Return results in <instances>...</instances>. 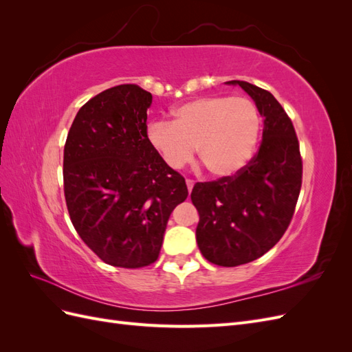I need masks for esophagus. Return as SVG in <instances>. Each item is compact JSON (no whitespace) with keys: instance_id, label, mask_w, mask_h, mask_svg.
I'll list each match as a JSON object with an SVG mask.
<instances>
[{"instance_id":"esophagus-1","label":"esophagus","mask_w":352,"mask_h":352,"mask_svg":"<svg viewBox=\"0 0 352 352\" xmlns=\"http://www.w3.org/2000/svg\"><path fill=\"white\" fill-rule=\"evenodd\" d=\"M194 180L192 179H186V186H188V190L190 192V190H192V188H194Z\"/></svg>"}]
</instances>
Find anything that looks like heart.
Masks as SVG:
<instances>
[{
	"instance_id": "1",
	"label": "heart",
	"mask_w": 352,
	"mask_h": 352,
	"mask_svg": "<svg viewBox=\"0 0 352 352\" xmlns=\"http://www.w3.org/2000/svg\"><path fill=\"white\" fill-rule=\"evenodd\" d=\"M261 117L243 97L197 98L173 110V122L148 124L146 140L170 168L199 160L216 177L238 173L251 160L258 141Z\"/></svg>"
}]
</instances>
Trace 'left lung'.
Listing matches in <instances>:
<instances>
[{"mask_svg":"<svg viewBox=\"0 0 352 352\" xmlns=\"http://www.w3.org/2000/svg\"><path fill=\"white\" fill-rule=\"evenodd\" d=\"M251 95L264 117L258 151L238 173L195 184L197 242L217 265L236 267L260 258L292 220L302 184V158L292 120L279 101L245 80H230Z\"/></svg>","mask_w":352,"mask_h":352,"instance_id":"8db88e82","label":"left lung"}]
</instances>
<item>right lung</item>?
Instances as JSON below:
<instances>
[{
	"label": "right lung",
	"instance_id": "right-lung-1",
	"mask_svg": "<svg viewBox=\"0 0 352 352\" xmlns=\"http://www.w3.org/2000/svg\"><path fill=\"white\" fill-rule=\"evenodd\" d=\"M153 95L117 85L83 104L65 145L69 216L82 241L114 267L153 264L170 214L188 197L185 177L146 140Z\"/></svg>",
	"mask_w": 352,
	"mask_h": 352
}]
</instances>
